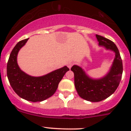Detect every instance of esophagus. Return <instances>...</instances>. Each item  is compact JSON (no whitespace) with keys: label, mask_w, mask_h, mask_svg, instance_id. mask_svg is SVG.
I'll return each mask as SVG.
<instances>
[{"label":"esophagus","mask_w":131,"mask_h":131,"mask_svg":"<svg viewBox=\"0 0 131 131\" xmlns=\"http://www.w3.org/2000/svg\"><path fill=\"white\" fill-rule=\"evenodd\" d=\"M73 64H74V63L73 61H69L68 63H67V66H68V68H72V66L73 65Z\"/></svg>","instance_id":"esophagus-1"}]
</instances>
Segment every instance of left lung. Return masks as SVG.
<instances>
[{"mask_svg":"<svg viewBox=\"0 0 131 131\" xmlns=\"http://www.w3.org/2000/svg\"><path fill=\"white\" fill-rule=\"evenodd\" d=\"M99 46L115 53V58L108 72L103 77L94 79L87 74L84 68L73 65L71 70L74 73L75 87L80 97L91 102L105 100L114 93L120 84L123 72L122 61L117 46L109 39L96 35Z\"/></svg>","mask_w":131,"mask_h":131,"instance_id":"obj_1","label":"left lung"}]
</instances>
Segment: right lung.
I'll use <instances>...</instances> for the list:
<instances>
[{
  "mask_svg": "<svg viewBox=\"0 0 131 131\" xmlns=\"http://www.w3.org/2000/svg\"><path fill=\"white\" fill-rule=\"evenodd\" d=\"M28 40L19 41L10 52L7 65V78L13 90L19 97L31 102H40L54 94L59 82L69 68L64 66L40 77L31 76L22 71L18 66L17 57Z\"/></svg>",
  "mask_w": 131,
  "mask_h": 131,
  "instance_id": "right-lung-1",
  "label": "right lung"
}]
</instances>
